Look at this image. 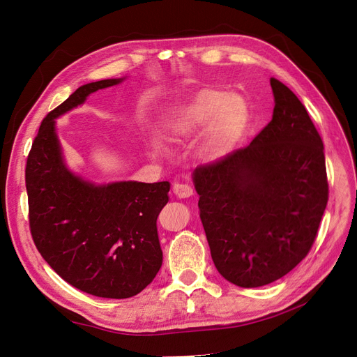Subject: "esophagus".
I'll list each match as a JSON object with an SVG mask.
<instances>
[{"label":"esophagus","instance_id":"obj_1","mask_svg":"<svg viewBox=\"0 0 357 357\" xmlns=\"http://www.w3.org/2000/svg\"><path fill=\"white\" fill-rule=\"evenodd\" d=\"M174 194H175L176 197H179V198H190V197L194 194V191H192V188H191V186H190L188 183L176 182V183L174 185Z\"/></svg>","mask_w":357,"mask_h":357}]
</instances>
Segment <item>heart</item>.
Returning a JSON list of instances; mask_svg holds the SVG:
<instances>
[{"instance_id": "heart-1", "label": "heart", "mask_w": 357, "mask_h": 357, "mask_svg": "<svg viewBox=\"0 0 357 357\" xmlns=\"http://www.w3.org/2000/svg\"><path fill=\"white\" fill-rule=\"evenodd\" d=\"M249 108L234 93L204 89L171 107L166 117L167 133L175 139H191L204 133L201 153L218 160L227 156L245 137ZM159 147L163 144L156 140Z\"/></svg>"}]
</instances>
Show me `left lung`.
<instances>
[{
	"instance_id": "obj_1",
	"label": "left lung",
	"mask_w": 357,
	"mask_h": 357,
	"mask_svg": "<svg viewBox=\"0 0 357 357\" xmlns=\"http://www.w3.org/2000/svg\"><path fill=\"white\" fill-rule=\"evenodd\" d=\"M272 121L192 181L220 275L241 288L275 282L310 252L328 201L323 140L295 93L271 78Z\"/></svg>"
}]
</instances>
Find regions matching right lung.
<instances>
[{
  "label": "right lung",
  "mask_w": 357,
  "mask_h": 357,
  "mask_svg": "<svg viewBox=\"0 0 357 357\" xmlns=\"http://www.w3.org/2000/svg\"><path fill=\"white\" fill-rule=\"evenodd\" d=\"M126 78L79 86L42 121L26 166L30 231L37 250L68 284L123 299L142 292L162 266L156 220L169 201L167 181L93 183L66 166L56 119L92 92Z\"/></svg>",
  "instance_id": "1"
}]
</instances>
